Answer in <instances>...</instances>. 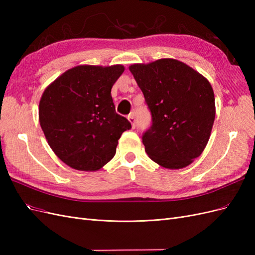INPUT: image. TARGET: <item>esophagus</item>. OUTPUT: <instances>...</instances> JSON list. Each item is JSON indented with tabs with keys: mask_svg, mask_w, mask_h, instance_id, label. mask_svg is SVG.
<instances>
[{
	"mask_svg": "<svg viewBox=\"0 0 255 255\" xmlns=\"http://www.w3.org/2000/svg\"><path fill=\"white\" fill-rule=\"evenodd\" d=\"M128 121L130 122V125H132V128H134L136 127V120H135L134 113H130V114L128 116Z\"/></svg>",
	"mask_w": 255,
	"mask_h": 255,
	"instance_id": "1",
	"label": "esophagus"
}]
</instances>
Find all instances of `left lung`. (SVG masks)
Segmentation results:
<instances>
[{
	"label": "left lung",
	"instance_id": "obj_1",
	"mask_svg": "<svg viewBox=\"0 0 255 255\" xmlns=\"http://www.w3.org/2000/svg\"><path fill=\"white\" fill-rule=\"evenodd\" d=\"M152 115L142 135L144 150L159 166L181 169L201 155L215 120V96L208 82L173 58L129 66Z\"/></svg>",
	"mask_w": 255,
	"mask_h": 255
}]
</instances>
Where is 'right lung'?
Instances as JSON below:
<instances>
[{
	"instance_id": "right-lung-1",
	"label": "right lung",
	"mask_w": 255,
	"mask_h": 255,
	"mask_svg": "<svg viewBox=\"0 0 255 255\" xmlns=\"http://www.w3.org/2000/svg\"><path fill=\"white\" fill-rule=\"evenodd\" d=\"M122 65L69 69L43 91L39 122L57 157L76 170L97 171L114 157L129 121L116 113L111 95Z\"/></svg>"
}]
</instances>
